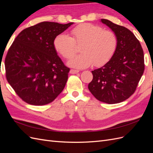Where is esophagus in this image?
Segmentation results:
<instances>
[{
	"mask_svg": "<svg viewBox=\"0 0 153 153\" xmlns=\"http://www.w3.org/2000/svg\"><path fill=\"white\" fill-rule=\"evenodd\" d=\"M78 73H79V71L78 70H75V69H71L70 70L71 74H76Z\"/></svg>",
	"mask_w": 153,
	"mask_h": 153,
	"instance_id": "obj_1",
	"label": "esophagus"
}]
</instances>
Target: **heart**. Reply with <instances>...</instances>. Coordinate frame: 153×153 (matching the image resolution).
Wrapping results in <instances>:
<instances>
[{
    "instance_id": "obj_1",
    "label": "heart",
    "mask_w": 153,
    "mask_h": 153,
    "mask_svg": "<svg viewBox=\"0 0 153 153\" xmlns=\"http://www.w3.org/2000/svg\"><path fill=\"white\" fill-rule=\"evenodd\" d=\"M71 35H57L54 38L53 47L64 58L69 59L76 53V44H82V53L68 62V65L73 68H86L92 64L96 67L103 66L112 58L117 47V37L114 32L104 30L96 25H78L71 30Z\"/></svg>"
}]
</instances>
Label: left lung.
Returning a JSON list of instances; mask_svg holds the SVG:
<instances>
[{"instance_id": "obj_1", "label": "left lung", "mask_w": 153, "mask_h": 153, "mask_svg": "<svg viewBox=\"0 0 153 153\" xmlns=\"http://www.w3.org/2000/svg\"><path fill=\"white\" fill-rule=\"evenodd\" d=\"M101 21L114 31L117 47L109 62L91 71L93 78L88 88L101 102L121 103L135 92L144 71L143 51L131 31L108 20Z\"/></svg>"}]
</instances>
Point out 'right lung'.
I'll list each match as a JSON object with an SVG mask.
<instances>
[{
  "mask_svg": "<svg viewBox=\"0 0 153 153\" xmlns=\"http://www.w3.org/2000/svg\"><path fill=\"white\" fill-rule=\"evenodd\" d=\"M73 24L39 23L23 30L9 48L6 79L27 103L47 105L63 91L70 69L57 55L53 40Z\"/></svg>",
  "mask_w": 153,
  "mask_h": 153,
  "instance_id": "right-lung-1",
  "label": "right lung"
}]
</instances>
